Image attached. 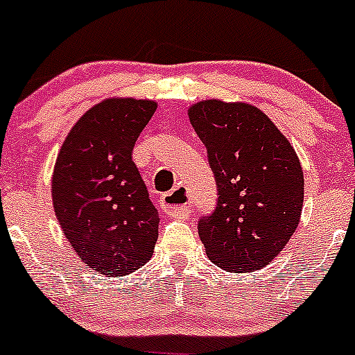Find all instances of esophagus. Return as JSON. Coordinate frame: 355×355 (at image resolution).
Segmentation results:
<instances>
[{
	"mask_svg": "<svg viewBox=\"0 0 355 355\" xmlns=\"http://www.w3.org/2000/svg\"><path fill=\"white\" fill-rule=\"evenodd\" d=\"M162 205L171 216H188L192 208L188 205V192L183 187H178L171 192L163 193Z\"/></svg>",
	"mask_w": 355,
	"mask_h": 355,
	"instance_id": "esophagus-1",
	"label": "esophagus"
}]
</instances>
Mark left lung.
Instances as JSON below:
<instances>
[{
    "instance_id": "8db88e82",
    "label": "left lung",
    "mask_w": 355,
    "mask_h": 355,
    "mask_svg": "<svg viewBox=\"0 0 355 355\" xmlns=\"http://www.w3.org/2000/svg\"><path fill=\"white\" fill-rule=\"evenodd\" d=\"M208 150L218 200L199 220L208 258L227 272L266 266L295 233L304 205L300 159L274 122L247 103L206 99L188 108Z\"/></svg>"
}]
</instances>
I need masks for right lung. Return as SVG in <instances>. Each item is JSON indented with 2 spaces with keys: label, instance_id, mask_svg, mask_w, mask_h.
Here are the masks:
<instances>
[{
  "label": "right lung",
  "instance_id": "right-lung-1",
  "mask_svg": "<svg viewBox=\"0 0 355 355\" xmlns=\"http://www.w3.org/2000/svg\"><path fill=\"white\" fill-rule=\"evenodd\" d=\"M156 103L110 97L69 131L51 180L55 215L85 265L117 277L139 270L158 240V209L131 159Z\"/></svg>",
  "mask_w": 355,
  "mask_h": 355
}]
</instances>
